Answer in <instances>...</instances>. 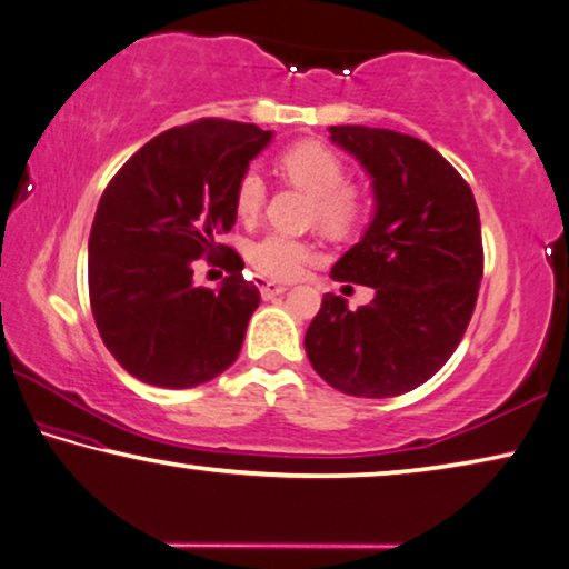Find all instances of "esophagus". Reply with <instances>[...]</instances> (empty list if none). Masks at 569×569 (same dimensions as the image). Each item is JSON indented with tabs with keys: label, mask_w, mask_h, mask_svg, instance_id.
<instances>
[{
	"label": "esophagus",
	"mask_w": 569,
	"mask_h": 569,
	"mask_svg": "<svg viewBox=\"0 0 569 569\" xmlns=\"http://www.w3.org/2000/svg\"><path fill=\"white\" fill-rule=\"evenodd\" d=\"M258 288H260L262 299H273V296H281V293L286 291V286H283V283H278V281H268V278H260V281H258Z\"/></svg>",
	"instance_id": "obj_1"
}]
</instances>
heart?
Returning a JSON list of instances; mask_svg holds the SVG:
<instances>
[{
  "instance_id": "1",
  "label": "heart",
  "mask_w": 569,
  "mask_h": 569,
  "mask_svg": "<svg viewBox=\"0 0 569 569\" xmlns=\"http://www.w3.org/2000/svg\"><path fill=\"white\" fill-rule=\"evenodd\" d=\"M278 171L313 197V217L332 232H345L358 224L362 199L358 189L345 183L347 171L342 158L319 142H299L278 158ZM266 207V181L250 168L234 186V211L242 222H252ZM313 258L307 242L291 234L270 232L250 248V262L258 273L268 278H296Z\"/></svg>"
}]
</instances>
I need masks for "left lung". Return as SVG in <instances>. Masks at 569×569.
I'll return each mask as SVG.
<instances>
[{"mask_svg": "<svg viewBox=\"0 0 569 569\" xmlns=\"http://www.w3.org/2000/svg\"><path fill=\"white\" fill-rule=\"evenodd\" d=\"M372 181L366 234L335 262V281L376 288L368 307L325 293L307 329L309 362L347 396L391 398L427 383L470 325L482 278L478 203L439 152L380 127H329Z\"/></svg>", "mask_w": 569, "mask_h": 569, "instance_id": "8db88e82", "label": "left lung"}]
</instances>
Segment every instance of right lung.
<instances>
[{"label": "right lung", "mask_w": 569, "mask_h": 569, "mask_svg": "<svg viewBox=\"0 0 569 569\" xmlns=\"http://www.w3.org/2000/svg\"><path fill=\"white\" fill-rule=\"evenodd\" d=\"M273 140L258 124L207 120L146 142L101 193L89 234V299L107 350L142 383L193 388L240 355L260 303L244 262L217 292L192 286L193 259L216 254L237 222L234 186Z\"/></svg>", "instance_id": "right-lung-1"}]
</instances>
